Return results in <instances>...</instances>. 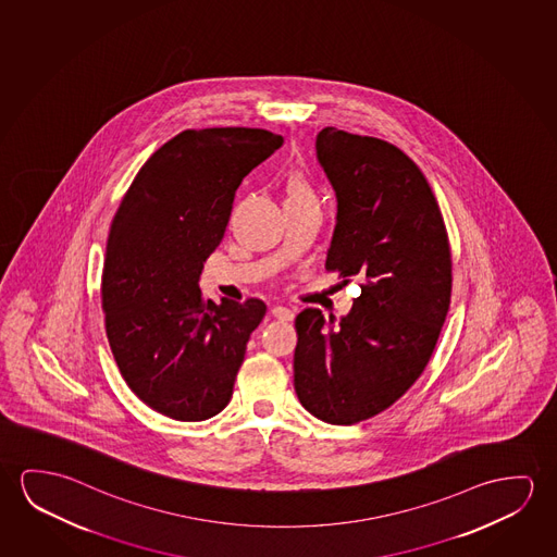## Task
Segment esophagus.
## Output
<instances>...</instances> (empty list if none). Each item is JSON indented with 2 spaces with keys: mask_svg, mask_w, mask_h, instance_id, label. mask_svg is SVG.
I'll use <instances>...</instances> for the list:
<instances>
[{
  "mask_svg": "<svg viewBox=\"0 0 557 557\" xmlns=\"http://www.w3.org/2000/svg\"><path fill=\"white\" fill-rule=\"evenodd\" d=\"M272 314L277 320H282V322H292L293 318H295V312L292 309H287V307H274Z\"/></svg>",
  "mask_w": 557,
  "mask_h": 557,
  "instance_id": "obj_1",
  "label": "esophagus"
}]
</instances>
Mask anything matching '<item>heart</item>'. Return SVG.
<instances>
[{"label": "heart", "instance_id": "obj_1", "mask_svg": "<svg viewBox=\"0 0 557 557\" xmlns=\"http://www.w3.org/2000/svg\"><path fill=\"white\" fill-rule=\"evenodd\" d=\"M314 197L312 188L309 187L307 180L302 175H292L287 181V200L292 198Z\"/></svg>", "mask_w": 557, "mask_h": 557}]
</instances>
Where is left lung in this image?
Wrapping results in <instances>:
<instances>
[{"label":"left lung","mask_w":557,"mask_h":557,"mask_svg":"<svg viewBox=\"0 0 557 557\" xmlns=\"http://www.w3.org/2000/svg\"><path fill=\"white\" fill-rule=\"evenodd\" d=\"M318 160L334 185L337 223L325 268L359 277L351 312L295 320V392L330 424L392 407L426 369L451 299V248L424 173L382 138L325 127Z\"/></svg>","instance_id":"8db88e82"}]
</instances>
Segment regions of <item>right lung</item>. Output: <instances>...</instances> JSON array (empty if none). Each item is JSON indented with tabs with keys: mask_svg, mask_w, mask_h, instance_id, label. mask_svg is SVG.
Here are the masks:
<instances>
[{
	"mask_svg": "<svg viewBox=\"0 0 557 557\" xmlns=\"http://www.w3.org/2000/svg\"><path fill=\"white\" fill-rule=\"evenodd\" d=\"M282 145L264 128H187L146 160L113 215L102 272L106 335L131 392L170 419H210L232 399L265 305H215L198 277L240 181Z\"/></svg>",
	"mask_w": 557,
	"mask_h": 557,
	"instance_id": "1",
	"label": "right lung"
}]
</instances>
